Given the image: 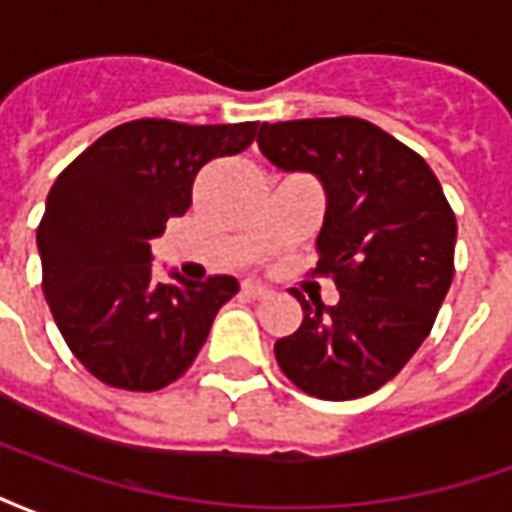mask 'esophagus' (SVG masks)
Wrapping results in <instances>:
<instances>
[{
	"mask_svg": "<svg viewBox=\"0 0 512 512\" xmlns=\"http://www.w3.org/2000/svg\"><path fill=\"white\" fill-rule=\"evenodd\" d=\"M241 290H244V296H249V299H266L268 293H271L266 285H260V282H252V279H246L244 285H241Z\"/></svg>",
	"mask_w": 512,
	"mask_h": 512,
	"instance_id": "1",
	"label": "esophagus"
}]
</instances>
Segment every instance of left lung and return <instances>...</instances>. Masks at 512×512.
I'll list each match as a JSON object with an SVG mask.
<instances>
[{
	"mask_svg": "<svg viewBox=\"0 0 512 512\" xmlns=\"http://www.w3.org/2000/svg\"><path fill=\"white\" fill-rule=\"evenodd\" d=\"M260 153L326 191L318 266L340 301L299 290L304 321L274 345L282 373L321 400L376 392L433 329L455 274V213L425 158L359 117L263 123Z\"/></svg>",
	"mask_w": 512,
	"mask_h": 512,
	"instance_id": "left-lung-1",
	"label": "left lung"
}]
</instances>
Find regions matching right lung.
Masks as SVG:
<instances>
[{
  "mask_svg": "<svg viewBox=\"0 0 512 512\" xmlns=\"http://www.w3.org/2000/svg\"><path fill=\"white\" fill-rule=\"evenodd\" d=\"M257 123L189 126L131 120L62 169L38 227L43 293L73 356L98 381L156 392L178 381L208 340L238 279L153 274L150 246L191 205L208 161L255 142Z\"/></svg>",
  "mask_w": 512,
  "mask_h": 512,
  "instance_id": "1",
  "label": "right lung"
}]
</instances>
